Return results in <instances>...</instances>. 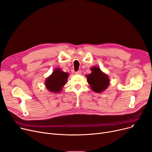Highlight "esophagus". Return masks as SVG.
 <instances>
[{"label":"esophagus","mask_w":152,"mask_h":152,"mask_svg":"<svg viewBox=\"0 0 152 152\" xmlns=\"http://www.w3.org/2000/svg\"><path fill=\"white\" fill-rule=\"evenodd\" d=\"M75 73H76V75H81V71H77L75 72Z\"/></svg>","instance_id":"1"}]
</instances>
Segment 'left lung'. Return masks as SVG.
Returning <instances> with one entry per match:
<instances>
[{
  "instance_id": "obj_1",
  "label": "left lung",
  "mask_w": 152,
  "mask_h": 152,
  "mask_svg": "<svg viewBox=\"0 0 152 152\" xmlns=\"http://www.w3.org/2000/svg\"><path fill=\"white\" fill-rule=\"evenodd\" d=\"M91 73L86 76L87 77V81L92 91L97 93H101L109 86V77L96 66L91 68Z\"/></svg>"
}]
</instances>
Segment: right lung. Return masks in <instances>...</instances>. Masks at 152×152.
<instances>
[{
  "instance_id": "obj_1",
  "label": "right lung",
  "mask_w": 152,
  "mask_h": 152,
  "mask_svg": "<svg viewBox=\"0 0 152 152\" xmlns=\"http://www.w3.org/2000/svg\"><path fill=\"white\" fill-rule=\"evenodd\" d=\"M69 74L63 71L60 68L55 69L52 74L45 81V86L48 91L58 93L63 90L64 86L66 84Z\"/></svg>"
}]
</instances>
